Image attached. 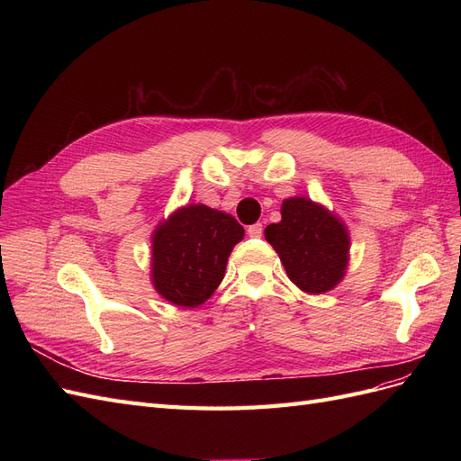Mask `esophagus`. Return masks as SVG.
Here are the masks:
<instances>
[{"mask_svg": "<svg viewBox=\"0 0 461 461\" xmlns=\"http://www.w3.org/2000/svg\"><path fill=\"white\" fill-rule=\"evenodd\" d=\"M261 232H263L261 222H256V225H249L248 227V236H252V239H259Z\"/></svg>", "mask_w": 461, "mask_h": 461, "instance_id": "34e87169", "label": "esophagus"}]
</instances>
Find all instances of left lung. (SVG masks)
Instances as JSON below:
<instances>
[{"label":"left lung","instance_id":"8db88e82","mask_svg":"<svg viewBox=\"0 0 461 461\" xmlns=\"http://www.w3.org/2000/svg\"><path fill=\"white\" fill-rule=\"evenodd\" d=\"M281 222L265 229L292 283L310 294L337 286L346 273L350 239L342 222L308 198L283 202Z\"/></svg>","mask_w":461,"mask_h":461}]
</instances>
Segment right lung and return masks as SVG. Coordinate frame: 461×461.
Returning <instances> with one entry per match:
<instances>
[{"label": "right lung", "mask_w": 461, "mask_h": 461, "mask_svg": "<svg viewBox=\"0 0 461 461\" xmlns=\"http://www.w3.org/2000/svg\"><path fill=\"white\" fill-rule=\"evenodd\" d=\"M242 236L244 229L232 215L202 203L178 209L153 232V286L167 302L196 308L221 285Z\"/></svg>", "instance_id": "add662e5"}]
</instances>
